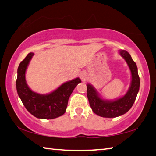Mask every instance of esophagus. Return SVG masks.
Here are the masks:
<instances>
[{
	"label": "esophagus",
	"instance_id": "obj_1",
	"mask_svg": "<svg viewBox=\"0 0 156 156\" xmlns=\"http://www.w3.org/2000/svg\"><path fill=\"white\" fill-rule=\"evenodd\" d=\"M80 78H81L83 80H85V78H86V74H85V73H82L81 74H80Z\"/></svg>",
	"mask_w": 156,
	"mask_h": 156
}]
</instances>
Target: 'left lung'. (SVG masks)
Listing matches in <instances>:
<instances>
[{
  "mask_svg": "<svg viewBox=\"0 0 156 156\" xmlns=\"http://www.w3.org/2000/svg\"><path fill=\"white\" fill-rule=\"evenodd\" d=\"M120 54L127 63L131 73V82L128 91L125 96L114 100L102 99L98 91L90 84H87V95L89 105L96 115L104 118H115L125 114L131 109L135 102L140 88V78L136 62L125 50L120 51Z\"/></svg>",
  "mask_w": 156,
  "mask_h": 156,
  "instance_id": "obj_1",
  "label": "left lung"
}]
</instances>
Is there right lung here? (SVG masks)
<instances>
[{
    "label": "right lung",
    "instance_id": "add662e5",
    "mask_svg": "<svg viewBox=\"0 0 156 156\" xmlns=\"http://www.w3.org/2000/svg\"><path fill=\"white\" fill-rule=\"evenodd\" d=\"M34 53L28 54L18 68L16 89L18 96L26 109L40 119H54L65 113L69 98L81 83L79 78L66 82L58 88L48 94H40L31 91L25 80V72Z\"/></svg>",
    "mask_w": 156,
    "mask_h": 156
}]
</instances>
